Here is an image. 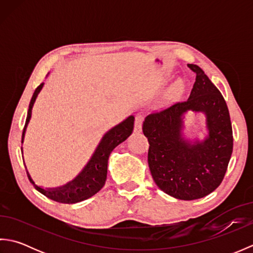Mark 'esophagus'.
I'll use <instances>...</instances> for the list:
<instances>
[{
    "label": "esophagus",
    "mask_w": 253,
    "mask_h": 253,
    "mask_svg": "<svg viewBox=\"0 0 253 253\" xmlns=\"http://www.w3.org/2000/svg\"><path fill=\"white\" fill-rule=\"evenodd\" d=\"M142 122H143V117L141 115H136V117H135V127H133V130H135V132H141V130H142Z\"/></svg>",
    "instance_id": "1"
}]
</instances>
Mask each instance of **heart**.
I'll return each mask as SVG.
<instances>
[{"instance_id":"obj_1","label":"heart","mask_w":253,"mask_h":253,"mask_svg":"<svg viewBox=\"0 0 253 253\" xmlns=\"http://www.w3.org/2000/svg\"><path fill=\"white\" fill-rule=\"evenodd\" d=\"M181 87H182L181 83L180 82H176L174 84V85H173V90L175 91V92H179V91L181 90Z\"/></svg>"}]
</instances>
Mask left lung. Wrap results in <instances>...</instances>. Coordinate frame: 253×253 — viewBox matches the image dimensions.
I'll use <instances>...</instances> for the list:
<instances>
[{"label": "left lung", "mask_w": 253, "mask_h": 253, "mask_svg": "<svg viewBox=\"0 0 253 253\" xmlns=\"http://www.w3.org/2000/svg\"><path fill=\"white\" fill-rule=\"evenodd\" d=\"M196 83L186 101L152 112L144 118L148 138V163L161 190L179 200L208 196L221 185L233 153V129L222 93L202 69L188 64ZM188 109L204 111L209 136L204 142L188 144L180 137L181 116Z\"/></svg>", "instance_id": "8db88e82"}]
</instances>
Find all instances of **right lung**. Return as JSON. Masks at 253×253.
I'll return each instance as SVG.
<instances>
[{
    "instance_id": "obj_1",
    "label": "right lung",
    "mask_w": 253,
    "mask_h": 253,
    "mask_svg": "<svg viewBox=\"0 0 253 253\" xmlns=\"http://www.w3.org/2000/svg\"><path fill=\"white\" fill-rule=\"evenodd\" d=\"M42 85H43V83L38 85L34 94H32L28 113H27L23 136H21V142L24 141L27 124H28L31 117L32 105L35 103L38 93L42 89ZM133 121H135V117L129 116L126 121H124L120 125L112 128L109 132L105 133L87 166H85L84 170L73 181L68 182L67 185L56 188V189H43V188L38 187L35 184L34 180L31 179L29 173L27 171V176H28L30 182L35 186L38 191L53 201L72 204L87 200V199L94 196L96 192H99L102 189V187L104 186L107 174V162H109L110 154L118 144L125 141L131 135L133 130Z\"/></svg>"
}]
</instances>
